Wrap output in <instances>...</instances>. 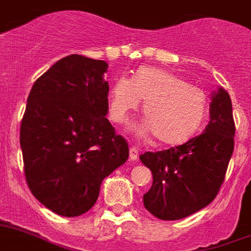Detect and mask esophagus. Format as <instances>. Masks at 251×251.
I'll list each match as a JSON object with an SVG mask.
<instances>
[{
	"instance_id": "esophagus-1",
	"label": "esophagus",
	"mask_w": 251,
	"mask_h": 251,
	"mask_svg": "<svg viewBox=\"0 0 251 251\" xmlns=\"http://www.w3.org/2000/svg\"><path fill=\"white\" fill-rule=\"evenodd\" d=\"M129 158L132 161H136L138 160V149L136 146H132L129 149Z\"/></svg>"
}]
</instances>
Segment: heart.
<instances>
[{
  "mask_svg": "<svg viewBox=\"0 0 251 251\" xmlns=\"http://www.w3.org/2000/svg\"><path fill=\"white\" fill-rule=\"evenodd\" d=\"M143 102L146 121L138 127L141 136H155L164 145L187 142L202 127L208 98L169 71L141 67L129 77H119L109 91V115L126 124Z\"/></svg>",
  "mask_w": 251,
  "mask_h": 251,
  "instance_id": "1",
  "label": "heart"
}]
</instances>
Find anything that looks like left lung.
I'll use <instances>...</instances> for the list:
<instances>
[{
  "instance_id": "1",
  "label": "left lung",
  "mask_w": 251,
  "mask_h": 251,
  "mask_svg": "<svg viewBox=\"0 0 251 251\" xmlns=\"http://www.w3.org/2000/svg\"><path fill=\"white\" fill-rule=\"evenodd\" d=\"M209 113L211 119L199 136L180 146L140 156L153 176L143 204L160 220L188 217L208 205L220 192L235 146V122L227 91L220 87L212 96Z\"/></svg>"
}]
</instances>
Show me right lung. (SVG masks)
Masks as SVG:
<instances>
[{
	"instance_id": "1",
	"label": "right lung",
	"mask_w": 251,
	"mask_h": 251,
	"mask_svg": "<svg viewBox=\"0 0 251 251\" xmlns=\"http://www.w3.org/2000/svg\"><path fill=\"white\" fill-rule=\"evenodd\" d=\"M108 64L80 54L55 62L34 82L20 127L24 174L33 196L63 217L98 201L105 177L127 161L109 111Z\"/></svg>"
}]
</instances>
